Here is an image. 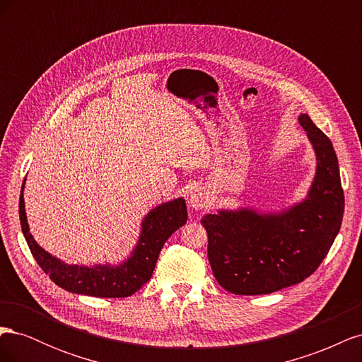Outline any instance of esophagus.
Returning a JSON list of instances; mask_svg holds the SVG:
<instances>
[{
  "mask_svg": "<svg viewBox=\"0 0 362 362\" xmlns=\"http://www.w3.org/2000/svg\"><path fill=\"white\" fill-rule=\"evenodd\" d=\"M208 202V196L202 190H194L190 196V205L194 208V210H204Z\"/></svg>",
  "mask_w": 362,
  "mask_h": 362,
  "instance_id": "34e87169",
  "label": "esophagus"
}]
</instances>
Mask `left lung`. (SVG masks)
Listing matches in <instances>:
<instances>
[{
	"mask_svg": "<svg viewBox=\"0 0 362 362\" xmlns=\"http://www.w3.org/2000/svg\"><path fill=\"white\" fill-rule=\"evenodd\" d=\"M317 156L315 178L303 202L279 214H206L208 261L216 281L234 294H269L305 281L319 269L339 231L344 193L334 146L308 115L299 116Z\"/></svg>",
	"mask_w": 362,
	"mask_h": 362,
	"instance_id": "left-lung-1",
	"label": "left lung"
}]
</instances>
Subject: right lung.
<instances>
[{
    "mask_svg": "<svg viewBox=\"0 0 362 362\" xmlns=\"http://www.w3.org/2000/svg\"><path fill=\"white\" fill-rule=\"evenodd\" d=\"M23 190L19 198V221L33 257L52 282L76 294L95 296V298H128L134 294L151 279L160 250L166 240L187 222V206L182 198L161 204L145 217L139 243L122 264L93 267L69 266L43 250L30 234Z\"/></svg>",
    "mask_w": 362,
    "mask_h": 362,
    "instance_id": "right-lung-1",
    "label": "right lung"
}]
</instances>
